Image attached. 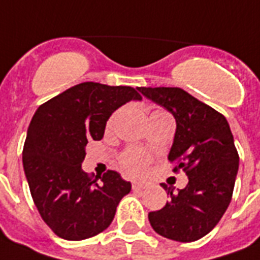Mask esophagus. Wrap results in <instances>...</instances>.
I'll list each match as a JSON object with an SVG mask.
<instances>
[{"mask_svg": "<svg viewBox=\"0 0 260 260\" xmlns=\"http://www.w3.org/2000/svg\"><path fill=\"white\" fill-rule=\"evenodd\" d=\"M148 188V185L145 184V183H140V181H134L132 183V189L134 191H143V189Z\"/></svg>", "mask_w": 260, "mask_h": 260, "instance_id": "obj_1", "label": "esophagus"}]
</instances>
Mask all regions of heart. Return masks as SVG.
<instances>
[{"label": "heart", "mask_w": 260, "mask_h": 260, "mask_svg": "<svg viewBox=\"0 0 260 260\" xmlns=\"http://www.w3.org/2000/svg\"><path fill=\"white\" fill-rule=\"evenodd\" d=\"M119 161L124 172L134 175V176H139V175L144 174L147 170L149 164V156L139 149H128L120 156Z\"/></svg>", "instance_id": "1"}]
</instances>
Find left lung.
Listing matches in <instances>:
<instances>
[{"label": "left lung", "mask_w": 260, "mask_h": 260, "mask_svg": "<svg viewBox=\"0 0 260 260\" xmlns=\"http://www.w3.org/2000/svg\"><path fill=\"white\" fill-rule=\"evenodd\" d=\"M147 99L161 105L176 120L174 144L168 160L174 172L188 176L185 188L161 184L170 202L149 212L152 229L176 242H195L210 233L224 215L233 198L239 155L227 120L181 88H137Z\"/></svg>", "instance_id": "obj_1"}]
</instances>
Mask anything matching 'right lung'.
Instances as JSON below:
<instances>
[{"label":"right lung","instance_id":"right-lung-1","mask_svg":"<svg viewBox=\"0 0 260 260\" xmlns=\"http://www.w3.org/2000/svg\"><path fill=\"white\" fill-rule=\"evenodd\" d=\"M131 100V86L81 82L36 111L27 128L22 164L42 220L67 240L92 238L108 229L131 183L116 171L92 179L81 168L89 140H101L111 115Z\"/></svg>","mask_w":260,"mask_h":260}]
</instances>
